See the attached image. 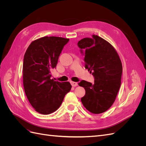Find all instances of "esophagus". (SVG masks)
<instances>
[{
	"label": "esophagus",
	"mask_w": 146,
	"mask_h": 146,
	"mask_svg": "<svg viewBox=\"0 0 146 146\" xmlns=\"http://www.w3.org/2000/svg\"><path fill=\"white\" fill-rule=\"evenodd\" d=\"M70 83H71V85L72 86H77L78 85V83L77 82H70Z\"/></svg>",
	"instance_id": "34e87169"
}]
</instances>
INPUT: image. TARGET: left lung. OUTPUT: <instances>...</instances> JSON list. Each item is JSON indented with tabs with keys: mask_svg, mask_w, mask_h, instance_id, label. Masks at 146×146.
Segmentation results:
<instances>
[{
	"mask_svg": "<svg viewBox=\"0 0 146 146\" xmlns=\"http://www.w3.org/2000/svg\"><path fill=\"white\" fill-rule=\"evenodd\" d=\"M77 45L85 55V68L94 77L93 84L85 80L78 83L85 90L81 101L91 113H102L111 107L120 88L121 59L111 44L98 35L83 38Z\"/></svg>",
	"mask_w": 146,
	"mask_h": 146,
	"instance_id": "8db88e82",
	"label": "left lung"
}]
</instances>
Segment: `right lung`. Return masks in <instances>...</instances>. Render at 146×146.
Instances as JSON below:
<instances>
[{"instance_id":"obj_1","label":"right lung","mask_w":146,"mask_h":146,"mask_svg":"<svg viewBox=\"0 0 146 146\" xmlns=\"http://www.w3.org/2000/svg\"><path fill=\"white\" fill-rule=\"evenodd\" d=\"M69 39L44 36L31 42L23 62L25 93L35 110L42 114L54 113L71 89L69 82L50 79V70L56 68L59 56Z\"/></svg>"}]
</instances>
